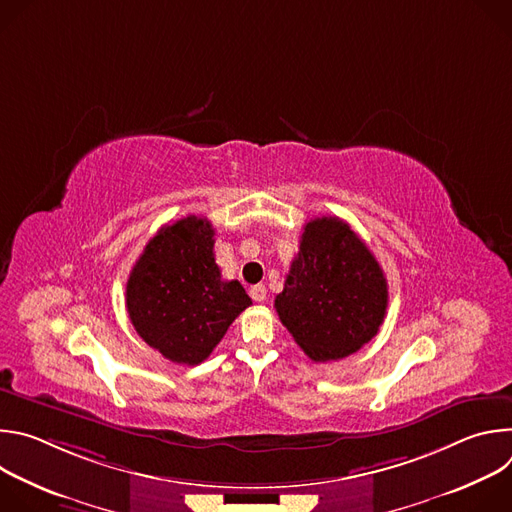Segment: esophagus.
I'll list each match as a JSON object with an SVG mask.
<instances>
[{"instance_id": "esophagus-1", "label": "esophagus", "mask_w": 512, "mask_h": 512, "mask_svg": "<svg viewBox=\"0 0 512 512\" xmlns=\"http://www.w3.org/2000/svg\"><path fill=\"white\" fill-rule=\"evenodd\" d=\"M249 296L253 298V302H265V298H267V289H265V285H253L251 287V291H249Z\"/></svg>"}]
</instances>
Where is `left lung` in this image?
I'll list each match as a JSON object with an SVG mask.
<instances>
[{
	"label": "left lung",
	"instance_id": "obj_1",
	"mask_svg": "<svg viewBox=\"0 0 512 512\" xmlns=\"http://www.w3.org/2000/svg\"><path fill=\"white\" fill-rule=\"evenodd\" d=\"M387 304L385 273L358 235L338 216L310 221L275 298L298 346L316 362L344 358L377 336Z\"/></svg>",
	"mask_w": 512,
	"mask_h": 512
}]
</instances>
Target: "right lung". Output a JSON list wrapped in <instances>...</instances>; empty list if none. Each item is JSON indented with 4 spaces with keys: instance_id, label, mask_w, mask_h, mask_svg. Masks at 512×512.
Masks as SVG:
<instances>
[{
    "instance_id": "obj_1",
    "label": "right lung",
    "mask_w": 512,
    "mask_h": 512,
    "mask_svg": "<svg viewBox=\"0 0 512 512\" xmlns=\"http://www.w3.org/2000/svg\"><path fill=\"white\" fill-rule=\"evenodd\" d=\"M125 306L145 342L192 367L208 358L251 298L237 279H223L212 225L190 214L145 245L127 279Z\"/></svg>"
}]
</instances>
